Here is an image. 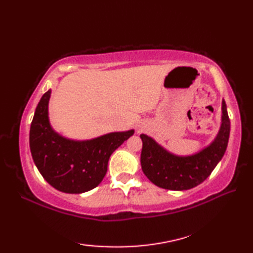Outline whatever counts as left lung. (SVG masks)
<instances>
[{
    "instance_id": "obj_1",
    "label": "left lung",
    "mask_w": 253,
    "mask_h": 253,
    "mask_svg": "<svg viewBox=\"0 0 253 253\" xmlns=\"http://www.w3.org/2000/svg\"><path fill=\"white\" fill-rule=\"evenodd\" d=\"M222 111V126L215 140L191 157H176L159 146L152 138L141 135L140 161L144 175L154 185L169 190H188L206 180L227 148L230 121L225 101Z\"/></svg>"
}]
</instances>
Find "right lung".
<instances>
[{"instance_id":"1","label":"right lung","mask_w":253,"mask_h":253,"mask_svg":"<svg viewBox=\"0 0 253 253\" xmlns=\"http://www.w3.org/2000/svg\"><path fill=\"white\" fill-rule=\"evenodd\" d=\"M51 90L42 95L32 118L29 146L43 178L55 189L83 193L104 178L111 154L132 136L133 130L111 132L88 141H73L53 131L47 118Z\"/></svg>"}]
</instances>
